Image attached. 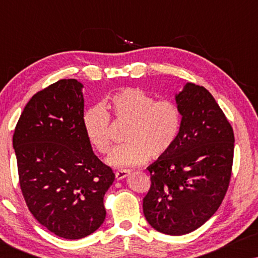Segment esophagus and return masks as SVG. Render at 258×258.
Returning a JSON list of instances; mask_svg holds the SVG:
<instances>
[{
	"label": "esophagus",
	"mask_w": 258,
	"mask_h": 258,
	"mask_svg": "<svg viewBox=\"0 0 258 258\" xmlns=\"http://www.w3.org/2000/svg\"><path fill=\"white\" fill-rule=\"evenodd\" d=\"M129 174H130L129 170H118L115 172V176H116V179H123L125 178Z\"/></svg>",
	"instance_id": "34e87169"
}]
</instances>
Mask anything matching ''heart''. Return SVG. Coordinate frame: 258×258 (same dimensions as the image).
<instances>
[{
	"instance_id": "1",
	"label": "heart",
	"mask_w": 258,
	"mask_h": 258,
	"mask_svg": "<svg viewBox=\"0 0 258 258\" xmlns=\"http://www.w3.org/2000/svg\"><path fill=\"white\" fill-rule=\"evenodd\" d=\"M104 107L116 121L129 123L124 141L108 157L117 169L136 167L149 157L168 154L181 129V111L171 100H156L139 88H126L109 98ZM83 132L97 153L107 154L111 147L110 116L102 105L87 109L82 116Z\"/></svg>"
}]
</instances>
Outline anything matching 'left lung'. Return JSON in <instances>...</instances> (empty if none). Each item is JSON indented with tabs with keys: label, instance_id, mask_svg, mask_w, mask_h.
Wrapping results in <instances>:
<instances>
[{
	"label": "left lung",
	"instance_id": "obj_1",
	"mask_svg": "<svg viewBox=\"0 0 258 258\" xmlns=\"http://www.w3.org/2000/svg\"><path fill=\"white\" fill-rule=\"evenodd\" d=\"M181 129L171 150L147 169L151 185L143 213L155 230L189 234L220 208L231 177L234 132L204 87L186 83L175 96Z\"/></svg>",
	"mask_w": 258,
	"mask_h": 258
}]
</instances>
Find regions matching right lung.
Returning a JSON list of instances; mask_svg holds the SVG:
<instances>
[{"label": "right lung", "instance_id": "add662e5", "mask_svg": "<svg viewBox=\"0 0 258 258\" xmlns=\"http://www.w3.org/2000/svg\"><path fill=\"white\" fill-rule=\"evenodd\" d=\"M82 83L59 80L30 98L13 136L20 186L28 209L67 239L93 234L105 218L103 197L115 179L82 126Z\"/></svg>", "mask_w": 258, "mask_h": 258}]
</instances>
